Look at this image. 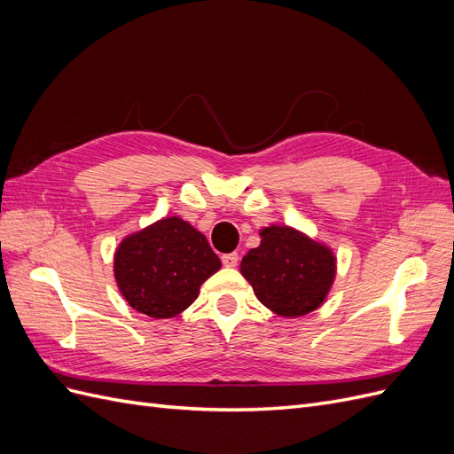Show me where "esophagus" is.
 Returning a JSON list of instances; mask_svg holds the SVG:
<instances>
[{"label":"esophagus","instance_id":"1","mask_svg":"<svg viewBox=\"0 0 454 454\" xmlns=\"http://www.w3.org/2000/svg\"><path fill=\"white\" fill-rule=\"evenodd\" d=\"M225 267H237L239 265V254H227L222 257Z\"/></svg>","mask_w":454,"mask_h":454}]
</instances>
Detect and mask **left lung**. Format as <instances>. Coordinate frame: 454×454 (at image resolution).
I'll return each instance as SVG.
<instances>
[{"mask_svg": "<svg viewBox=\"0 0 454 454\" xmlns=\"http://www.w3.org/2000/svg\"><path fill=\"white\" fill-rule=\"evenodd\" d=\"M240 272L267 309L297 318L324 303L335 278V255L303 232L272 225L242 257Z\"/></svg>", "mask_w": 454, "mask_h": 454, "instance_id": "1", "label": "left lung"}]
</instances>
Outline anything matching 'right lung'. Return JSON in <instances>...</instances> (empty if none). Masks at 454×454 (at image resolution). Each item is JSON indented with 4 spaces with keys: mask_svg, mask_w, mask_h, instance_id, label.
Masks as SVG:
<instances>
[{
    "mask_svg": "<svg viewBox=\"0 0 454 454\" xmlns=\"http://www.w3.org/2000/svg\"><path fill=\"white\" fill-rule=\"evenodd\" d=\"M222 267L208 240L182 217L134 232L119 244L114 272L129 305L151 318H172L199 295V287Z\"/></svg>",
    "mask_w": 454,
    "mask_h": 454,
    "instance_id": "right-lung-1",
    "label": "right lung"
}]
</instances>
